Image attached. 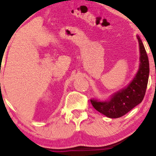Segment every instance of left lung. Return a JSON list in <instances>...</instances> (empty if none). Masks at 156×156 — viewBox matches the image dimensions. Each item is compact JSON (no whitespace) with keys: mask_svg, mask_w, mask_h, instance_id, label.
<instances>
[{"mask_svg":"<svg viewBox=\"0 0 156 156\" xmlns=\"http://www.w3.org/2000/svg\"><path fill=\"white\" fill-rule=\"evenodd\" d=\"M140 51V65L134 79L128 87L119 91L106 101L91 100L94 108L111 119L125 115L129 111L142 102L145 96L149 74V64L145 48L137 36Z\"/></svg>","mask_w":156,"mask_h":156,"instance_id":"8db88e82","label":"left lung"}]
</instances>
